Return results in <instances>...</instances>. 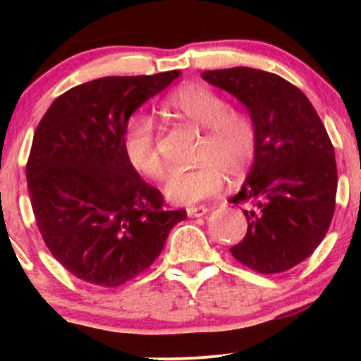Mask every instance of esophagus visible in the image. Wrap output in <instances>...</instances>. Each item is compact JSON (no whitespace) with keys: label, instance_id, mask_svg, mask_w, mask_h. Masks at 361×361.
<instances>
[{"label":"esophagus","instance_id":"34e87169","mask_svg":"<svg viewBox=\"0 0 361 361\" xmlns=\"http://www.w3.org/2000/svg\"><path fill=\"white\" fill-rule=\"evenodd\" d=\"M186 212H188L190 217H204V215L209 212V209H207L205 205H198V207H188L186 209Z\"/></svg>","mask_w":361,"mask_h":361}]
</instances>
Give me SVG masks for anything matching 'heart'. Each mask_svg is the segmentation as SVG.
<instances>
[{"mask_svg":"<svg viewBox=\"0 0 361 361\" xmlns=\"http://www.w3.org/2000/svg\"><path fill=\"white\" fill-rule=\"evenodd\" d=\"M178 117L205 128L195 168L176 171L166 185V197L180 205H192L214 197L226 178L241 180L251 171L259 152V128L250 111L231 109L217 91L202 85L183 86L168 100ZM123 151L130 166L151 180H164L166 163L157 149V130L149 117H135L123 134Z\"/></svg>","mask_w":361,"mask_h":361,"instance_id":"obj_1","label":"heart"}]
</instances>
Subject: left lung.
<instances>
[{
  "instance_id": "8db88e82",
  "label": "left lung",
  "mask_w": 361,
  "mask_h": 361,
  "mask_svg": "<svg viewBox=\"0 0 361 361\" xmlns=\"http://www.w3.org/2000/svg\"><path fill=\"white\" fill-rule=\"evenodd\" d=\"M202 78L241 100L259 128L258 159L229 200L250 205L247 233L231 255L263 275L287 271L316 251L333 221V142L309 98L279 74L241 66Z\"/></svg>"
}]
</instances>
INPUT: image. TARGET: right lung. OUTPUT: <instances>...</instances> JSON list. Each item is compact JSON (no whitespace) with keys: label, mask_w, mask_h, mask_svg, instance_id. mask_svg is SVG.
<instances>
[{"label":"right lung","mask_w":361,"mask_h":361,"mask_svg":"<svg viewBox=\"0 0 361 361\" xmlns=\"http://www.w3.org/2000/svg\"><path fill=\"white\" fill-rule=\"evenodd\" d=\"M180 71L106 76L57 97L37 126L27 186L49 251L76 279L115 288L147 270L185 221L123 151L128 118Z\"/></svg>","instance_id":"add662e5"}]
</instances>
